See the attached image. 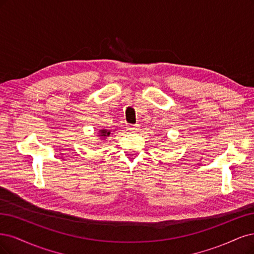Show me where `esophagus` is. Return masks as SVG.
I'll use <instances>...</instances> for the list:
<instances>
[{
    "label": "esophagus",
    "instance_id": "obj_1",
    "mask_svg": "<svg viewBox=\"0 0 254 254\" xmlns=\"http://www.w3.org/2000/svg\"><path fill=\"white\" fill-rule=\"evenodd\" d=\"M128 129L130 130V132H135V130H138V129H139V125L129 126V127H128Z\"/></svg>",
    "mask_w": 254,
    "mask_h": 254
}]
</instances>
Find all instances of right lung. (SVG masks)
<instances>
[{"label":"right lung","mask_w":254,"mask_h":254,"mask_svg":"<svg viewBox=\"0 0 254 254\" xmlns=\"http://www.w3.org/2000/svg\"><path fill=\"white\" fill-rule=\"evenodd\" d=\"M114 130H115V129H114ZM110 135H111V129H108V128H101V129L98 130V137H100L101 141L105 140L106 138L110 137Z\"/></svg>","instance_id":"right-lung-1"}]
</instances>
